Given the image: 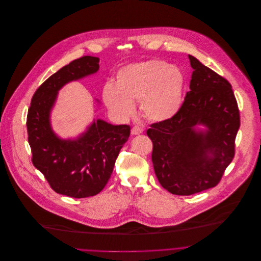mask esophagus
<instances>
[{
    "label": "esophagus",
    "mask_w": 261,
    "mask_h": 261,
    "mask_svg": "<svg viewBox=\"0 0 261 261\" xmlns=\"http://www.w3.org/2000/svg\"><path fill=\"white\" fill-rule=\"evenodd\" d=\"M142 133H143V129H142L141 127H139V126H134V127L132 128V135H134V136L140 135V134H142Z\"/></svg>",
    "instance_id": "1"
}]
</instances>
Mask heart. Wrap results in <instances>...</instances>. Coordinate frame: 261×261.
Listing matches in <instances>:
<instances>
[{"instance_id":"b5f03b06","label":"heart","mask_w":261,"mask_h":261,"mask_svg":"<svg viewBox=\"0 0 261 261\" xmlns=\"http://www.w3.org/2000/svg\"><path fill=\"white\" fill-rule=\"evenodd\" d=\"M186 79L175 66L150 60L123 67L117 73L116 85L103 87L102 99L119 119H128L136 111L135 102L145 118L162 122L174 117L184 101Z\"/></svg>"}]
</instances>
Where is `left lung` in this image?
Here are the masks:
<instances>
[{
    "mask_svg": "<svg viewBox=\"0 0 261 261\" xmlns=\"http://www.w3.org/2000/svg\"><path fill=\"white\" fill-rule=\"evenodd\" d=\"M188 58L193 72L180 111L147 130L155 175L176 195L194 194L219 183L234 156L240 127L230 83L194 57Z\"/></svg>",
    "mask_w": 261,
    "mask_h": 261,
    "instance_id": "left-lung-1",
    "label": "left lung"
}]
</instances>
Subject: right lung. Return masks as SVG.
I'll return each instance as SVG.
<instances>
[{"label": "right lung", "mask_w": 261, "mask_h": 261, "mask_svg": "<svg viewBox=\"0 0 261 261\" xmlns=\"http://www.w3.org/2000/svg\"><path fill=\"white\" fill-rule=\"evenodd\" d=\"M99 59L83 57L51 75L33 95L28 112V140L33 165L57 193L82 198L100 192L111 177L130 127L93 119L74 139H62L51 126V111L59 91L69 82L96 73Z\"/></svg>", "instance_id": "obj_1"}]
</instances>
